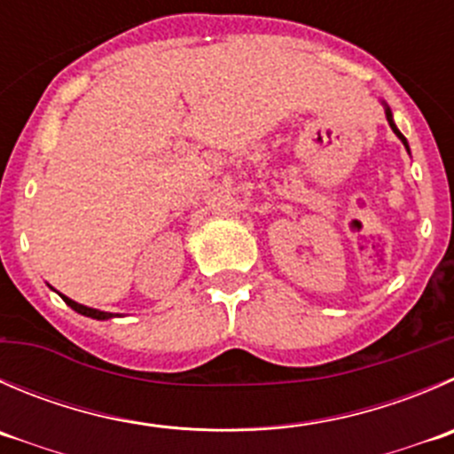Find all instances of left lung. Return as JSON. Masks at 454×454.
I'll return each instance as SVG.
<instances>
[{
	"mask_svg": "<svg viewBox=\"0 0 454 454\" xmlns=\"http://www.w3.org/2000/svg\"><path fill=\"white\" fill-rule=\"evenodd\" d=\"M381 104H384V110H386V120H388L390 129H393V133L397 135L399 139H402V144H403V146H406V151L411 153V146H408V139L403 137V135H402V130H399V129H397V124H395V120H393V110H390V106L386 104V101H381Z\"/></svg>",
	"mask_w": 454,
	"mask_h": 454,
	"instance_id": "left-lung-1",
	"label": "left lung"
}]
</instances>
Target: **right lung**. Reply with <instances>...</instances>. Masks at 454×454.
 Wrapping results in <instances>:
<instances>
[{"mask_svg":"<svg viewBox=\"0 0 454 454\" xmlns=\"http://www.w3.org/2000/svg\"><path fill=\"white\" fill-rule=\"evenodd\" d=\"M59 294H61V293H59ZM61 299H64V301L68 303V306L73 308L74 312H79V315H83V317H90V319H99V321H104V319H113V317H120V315H115V312H104V310H97V308H88V306H83V303L73 301V299L66 297V294H61Z\"/></svg>","mask_w":454,"mask_h":454,"instance_id":"right-lung-1","label":"right lung"}]
</instances>
